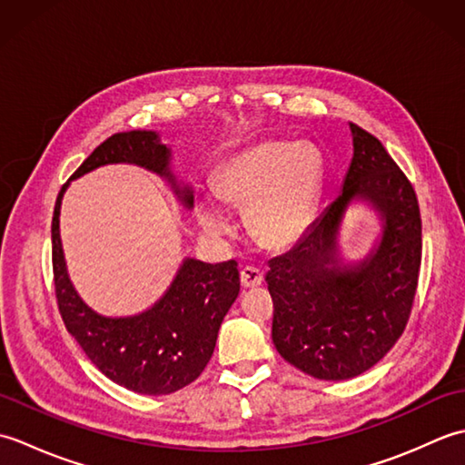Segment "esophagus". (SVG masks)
<instances>
[{"label": "esophagus", "instance_id": "obj_1", "mask_svg": "<svg viewBox=\"0 0 465 465\" xmlns=\"http://www.w3.org/2000/svg\"><path fill=\"white\" fill-rule=\"evenodd\" d=\"M240 282L245 290L258 288V285H262V282H263V273L258 268H252V265H248V268H243L240 272Z\"/></svg>", "mask_w": 465, "mask_h": 465}]
</instances>
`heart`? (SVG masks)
I'll return each instance as SVG.
<instances>
[{
    "mask_svg": "<svg viewBox=\"0 0 465 465\" xmlns=\"http://www.w3.org/2000/svg\"><path fill=\"white\" fill-rule=\"evenodd\" d=\"M322 173V155L313 145L262 142L232 155L215 173L213 185L223 203L245 210V225L255 242L282 250L300 240L310 225ZM197 217L210 235L232 230L213 202H203Z\"/></svg>",
    "mask_w": 465,
    "mask_h": 465,
    "instance_id": "1",
    "label": "heart"
}]
</instances>
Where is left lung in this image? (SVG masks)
<instances>
[{"instance_id":"8db88e82","label":"left lung","mask_w":465,"mask_h":465,"mask_svg":"<svg viewBox=\"0 0 465 465\" xmlns=\"http://www.w3.org/2000/svg\"><path fill=\"white\" fill-rule=\"evenodd\" d=\"M353 157L343 190L293 250L270 260L272 338L293 368L318 380H350L373 368L406 330L421 263V217L413 185L378 137L350 124ZM370 201L382 242L358 266L337 253L342 213Z\"/></svg>"}]
</instances>
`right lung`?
I'll return each instance as SVG.
<instances>
[{"instance_id":"add662e5","label":"right lung","mask_w":465,"mask_h":465,"mask_svg":"<svg viewBox=\"0 0 465 465\" xmlns=\"http://www.w3.org/2000/svg\"><path fill=\"white\" fill-rule=\"evenodd\" d=\"M105 163H135L172 182L175 195L193 205L190 187H177L170 172V150L155 132H122L107 137L77 167L72 180ZM69 183V182H67ZM67 183L57 195L52 220V263L57 308L67 331L87 358L124 388L165 396L190 385L210 361L217 331L240 293L238 262L203 263L185 260L172 288L153 308L132 318H104L82 302L67 278L59 205Z\"/></svg>"}]
</instances>
